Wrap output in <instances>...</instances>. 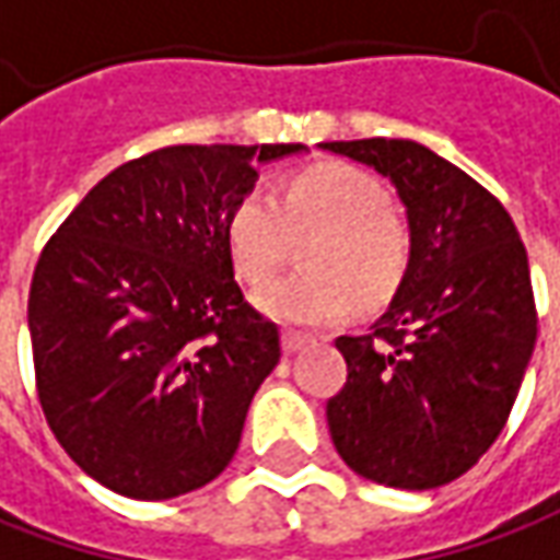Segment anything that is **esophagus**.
<instances>
[{
    "label": "esophagus",
    "instance_id": "1",
    "mask_svg": "<svg viewBox=\"0 0 560 560\" xmlns=\"http://www.w3.org/2000/svg\"><path fill=\"white\" fill-rule=\"evenodd\" d=\"M312 337L310 334H303V330H291V328H284L281 330V349L291 355V352H296V349H303V346L310 343Z\"/></svg>",
    "mask_w": 560,
    "mask_h": 560
}]
</instances>
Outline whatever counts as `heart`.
Here are the masks:
<instances>
[{
    "mask_svg": "<svg viewBox=\"0 0 560 560\" xmlns=\"http://www.w3.org/2000/svg\"><path fill=\"white\" fill-rule=\"evenodd\" d=\"M303 269L272 281L257 294L269 315L294 325H328L346 318L355 300L383 306L405 284L413 260V235L392 208L389 189L371 171L325 162L294 174L276 196L250 186L226 220L235 272L264 284L306 238Z\"/></svg>",
    "mask_w": 560,
    "mask_h": 560,
    "instance_id": "obj_1",
    "label": "heart"
}]
</instances>
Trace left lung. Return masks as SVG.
<instances>
[{"label": "left lung", "mask_w": 560, "mask_h": 560, "mask_svg": "<svg viewBox=\"0 0 560 560\" xmlns=\"http://www.w3.org/2000/svg\"><path fill=\"white\" fill-rule=\"evenodd\" d=\"M325 150L389 177L408 208L413 260L368 334L337 337L343 389L328 425L346 466L376 485L432 490L500 439L536 343L527 250L503 201L413 140Z\"/></svg>", "instance_id": "1"}]
</instances>
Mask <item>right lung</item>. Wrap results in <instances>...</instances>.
I'll return each mask as SVG.
<instances>
[{"instance_id": "add662e5", "label": "right lung", "mask_w": 560, "mask_h": 560, "mask_svg": "<svg viewBox=\"0 0 560 560\" xmlns=\"http://www.w3.org/2000/svg\"><path fill=\"white\" fill-rule=\"evenodd\" d=\"M300 143H184L125 162L45 242L30 343L45 420L79 469L131 500L205 488L235 456L279 325L232 269L226 220Z\"/></svg>"}]
</instances>
